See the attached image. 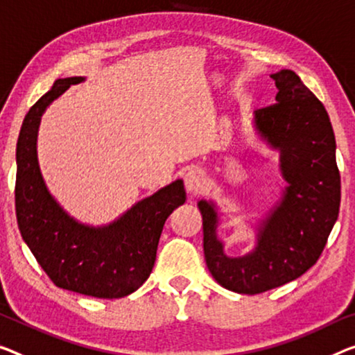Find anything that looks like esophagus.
I'll list each match as a JSON object with an SVG mask.
<instances>
[{"mask_svg":"<svg viewBox=\"0 0 355 355\" xmlns=\"http://www.w3.org/2000/svg\"><path fill=\"white\" fill-rule=\"evenodd\" d=\"M205 184H206V178L200 170H190L187 174H185V190H187L189 193L192 195L200 193L201 190L205 189Z\"/></svg>","mask_w":355,"mask_h":355,"instance_id":"1","label":"esophagus"}]
</instances>
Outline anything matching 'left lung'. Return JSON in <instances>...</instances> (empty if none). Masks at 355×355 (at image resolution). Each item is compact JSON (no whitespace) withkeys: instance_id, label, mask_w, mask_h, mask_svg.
<instances>
[{"instance_id":"obj_1","label":"left lung","mask_w":355,"mask_h":355,"mask_svg":"<svg viewBox=\"0 0 355 355\" xmlns=\"http://www.w3.org/2000/svg\"><path fill=\"white\" fill-rule=\"evenodd\" d=\"M271 79L276 103L254 112V127L279 150L281 174L288 185L257 228L252 252L227 257L216 233L214 203L198 201L208 270L222 287L248 295L284 286L318 261L341 201L335 135L324 105L291 69L277 71Z\"/></svg>"}]
</instances>
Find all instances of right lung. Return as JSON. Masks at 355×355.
I'll use <instances>...</instances> for the list:
<instances>
[{"label":"right lung","mask_w":355,"mask_h":355,"mask_svg":"<svg viewBox=\"0 0 355 355\" xmlns=\"http://www.w3.org/2000/svg\"><path fill=\"white\" fill-rule=\"evenodd\" d=\"M84 78L57 79L30 107L17 141L15 212L21 238L60 288L96 298H122L149 277L168 216L185 203L181 179L132 206L103 227L78 222L49 193L37 163L41 116L53 100Z\"/></svg>","instance_id":"obj_1"}]
</instances>
